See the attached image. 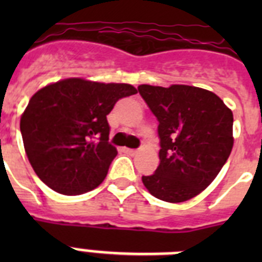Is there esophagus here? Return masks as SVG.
<instances>
[{
  "label": "esophagus",
  "mask_w": 262,
  "mask_h": 262,
  "mask_svg": "<svg viewBox=\"0 0 262 262\" xmlns=\"http://www.w3.org/2000/svg\"><path fill=\"white\" fill-rule=\"evenodd\" d=\"M123 151L126 152L127 155H135L136 149H131V148H123Z\"/></svg>",
  "instance_id": "obj_1"
}]
</instances>
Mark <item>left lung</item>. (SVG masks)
Returning a JSON list of instances; mask_svg holds the SVG:
<instances>
[{"label": "left lung", "instance_id": "1", "mask_svg": "<svg viewBox=\"0 0 262 262\" xmlns=\"http://www.w3.org/2000/svg\"><path fill=\"white\" fill-rule=\"evenodd\" d=\"M139 93L159 120L160 165L143 176L161 201L185 202L209 186L232 151V111L216 94L189 85H140Z\"/></svg>", "mask_w": 262, "mask_h": 262}]
</instances>
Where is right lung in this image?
<instances>
[{"mask_svg":"<svg viewBox=\"0 0 262 262\" xmlns=\"http://www.w3.org/2000/svg\"><path fill=\"white\" fill-rule=\"evenodd\" d=\"M128 84L67 78L38 90L20 118L25 151L36 176L52 190L78 195L105 180L118 151L108 143L106 115Z\"/></svg>","mask_w":262,"mask_h":262,"instance_id":"obj_1","label":"right lung"}]
</instances>
